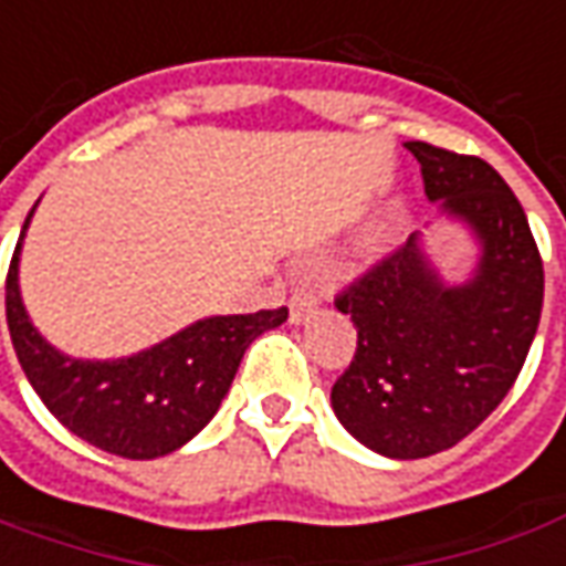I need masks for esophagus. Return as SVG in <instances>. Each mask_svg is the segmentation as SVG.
I'll list each match as a JSON object with an SVG mask.
<instances>
[{"label":"esophagus","instance_id":"obj_1","mask_svg":"<svg viewBox=\"0 0 566 566\" xmlns=\"http://www.w3.org/2000/svg\"><path fill=\"white\" fill-rule=\"evenodd\" d=\"M287 306H291V322L300 325V322H306V318L313 315L315 306H318V291H315L313 284H297V287L291 291Z\"/></svg>","mask_w":566,"mask_h":566}]
</instances>
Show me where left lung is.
<instances>
[{"label": "left lung", "instance_id": "left-lung-1", "mask_svg": "<svg viewBox=\"0 0 566 566\" xmlns=\"http://www.w3.org/2000/svg\"><path fill=\"white\" fill-rule=\"evenodd\" d=\"M424 195L483 244L476 275L446 287L418 234L334 297L356 325V353L334 380L340 424L387 459H428L464 440L509 396L542 315L536 238L505 179L474 154L406 145Z\"/></svg>", "mask_w": 566, "mask_h": 566}]
</instances>
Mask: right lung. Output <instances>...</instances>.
<instances>
[{"label":"right lung","mask_w":566,"mask_h":566,"mask_svg":"<svg viewBox=\"0 0 566 566\" xmlns=\"http://www.w3.org/2000/svg\"><path fill=\"white\" fill-rule=\"evenodd\" d=\"M30 217L33 210L27 213V222ZM24 232L6 279V318L18 363L45 409L64 428L120 459H157L188 443L217 415L244 349L287 318V306L213 315L129 359H71L49 347L27 318L18 291V253Z\"/></svg>","instance_id":"add662e5"}]
</instances>
